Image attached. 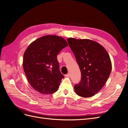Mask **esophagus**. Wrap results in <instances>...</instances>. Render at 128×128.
I'll return each instance as SVG.
<instances>
[{
	"instance_id": "esophagus-1",
	"label": "esophagus",
	"mask_w": 128,
	"mask_h": 128,
	"mask_svg": "<svg viewBox=\"0 0 128 128\" xmlns=\"http://www.w3.org/2000/svg\"><path fill=\"white\" fill-rule=\"evenodd\" d=\"M65 76H66V77L69 78L70 76V74H66V75H65Z\"/></svg>"
}]
</instances>
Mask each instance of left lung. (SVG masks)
<instances>
[{"mask_svg": "<svg viewBox=\"0 0 128 128\" xmlns=\"http://www.w3.org/2000/svg\"><path fill=\"white\" fill-rule=\"evenodd\" d=\"M69 46L81 71V79L74 86L76 94L89 98L102 88L110 74L112 64L105 48L90 39L69 38Z\"/></svg>", "mask_w": 128, "mask_h": 128, "instance_id": "left-lung-1", "label": "left lung"}]
</instances>
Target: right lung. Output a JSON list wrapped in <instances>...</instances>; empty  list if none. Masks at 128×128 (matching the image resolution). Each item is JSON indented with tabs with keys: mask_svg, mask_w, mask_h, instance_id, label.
<instances>
[{
	"mask_svg": "<svg viewBox=\"0 0 128 128\" xmlns=\"http://www.w3.org/2000/svg\"><path fill=\"white\" fill-rule=\"evenodd\" d=\"M68 44L63 38L47 35L30 44L24 54L23 68L28 82L42 94H52L58 89L64 78L59 70L58 54Z\"/></svg>",
	"mask_w": 128,
	"mask_h": 128,
	"instance_id": "right-lung-1",
	"label": "right lung"
}]
</instances>
